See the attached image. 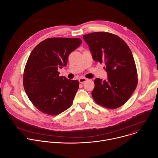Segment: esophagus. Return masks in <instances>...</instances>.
<instances>
[{
    "mask_svg": "<svg viewBox=\"0 0 158 158\" xmlns=\"http://www.w3.org/2000/svg\"><path fill=\"white\" fill-rule=\"evenodd\" d=\"M87 79H86V78H84V77H81V78H80V79H79V82H80V83L82 84V83H84V82L87 81Z\"/></svg>",
    "mask_w": 158,
    "mask_h": 158,
    "instance_id": "34e87169",
    "label": "esophagus"
}]
</instances>
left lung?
Here are the masks:
<instances>
[{
    "mask_svg": "<svg viewBox=\"0 0 158 158\" xmlns=\"http://www.w3.org/2000/svg\"><path fill=\"white\" fill-rule=\"evenodd\" d=\"M93 59L104 62L107 80L96 78L92 96L108 109H116L130 98L138 85V73L131 51L119 36L106 32L83 35Z\"/></svg>",
    "mask_w": 158,
    "mask_h": 158,
    "instance_id": "1",
    "label": "left lung"
}]
</instances>
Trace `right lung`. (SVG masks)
Masks as SVG:
<instances>
[{
  "label": "right lung",
  "mask_w": 158,
  "mask_h": 158,
  "mask_svg": "<svg viewBox=\"0 0 158 158\" xmlns=\"http://www.w3.org/2000/svg\"><path fill=\"white\" fill-rule=\"evenodd\" d=\"M81 43L79 38H48L31 52L23 84L30 101L43 113L56 116L71 106L79 82L59 76L58 69L67 65L69 55Z\"/></svg>",
  "instance_id": "right-lung-1"
}]
</instances>
